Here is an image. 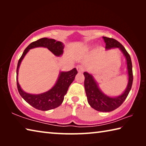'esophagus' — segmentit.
I'll use <instances>...</instances> for the list:
<instances>
[{
    "label": "esophagus",
    "instance_id": "34e87169",
    "mask_svg": "<svg viewBox=\"0 0 146 146\" xmlns=\"http://www.w3.org/2000/svg\"><path fill=\"white\" fill-rule=\"evenodd\" d=\"M76 70H77L78 73H83V71H84V69L82 67V66H76Z\"/></svg>",
    "mask_w": 146,
    "mask_h": 146
}]
</instances>
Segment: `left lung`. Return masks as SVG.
<instances>
[{"label":"left lung","instance_id":"1","mask_svg":"<svg viewBox=\"0 0 146 146\" xmlns=\"http://www.w3.org/2000/svg\"><path fill=\"white\" fill-rule=\"evenodd\" d=\"M106 43V49L119 48L125 56L127 62V68L128 73V84L127 88L122 94L116 97H110L103 93L98 86L93 76L87 72L84 73L85 76L84 88L87 96L88 102L91 108L95 110L102 112H110L116 110L124 102L128 94L131 89L133 84V70L132 62L129 54L125 50L124 47L119 42L114 38L103 36Z\"/></svg>","mask_w":146,"mask_h":146}]
</instances>
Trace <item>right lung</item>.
<instances>
[{"label": "right lung", "instance_id": "obj_1", "mask_svg": "<svg viewBox=\"0 0 146 146\" xmlns=\"http://www.w3.org/2000/svg\"><path fill=\"white\" fill-rule=\"evenodd\" d=\"M44 47L47 48L56 56H60L63 53L64 44L61 42L56 41L55 39L42 38L33 42L27 47L24 51L21 57L18 62L17 68V85L19 93L24 100L29 104L33 106L36 110L41 111H48L55 109L61 105L64 100V96L67 93L68 88L75 79L76 74L78 73L76 68H73L71 71L66 72H60L55 86L45 93L33 95L24 92L20 86L18 81L19 68L24 56L28 52L30 49Z\"/></svg>", "mask_w": 146, "mask_h": 146}]
</instances>
